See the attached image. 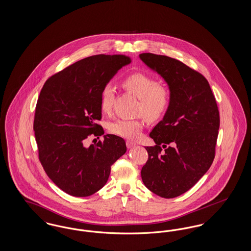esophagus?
Instances as JSON below:
<instances>
[{
    "label": "esophagus",
    "instance_id": "esophagus-1",
    "mask_svg": "<svg viewBox=\"0 0 251 251\" xmlns=\"http://www.w3.org/2000/svg\"><path fill=\"white\" fill-rule=\"evenodd\" d=\"M126 145H127V148H128V149H131V148H133V147L136 146V144L133 143V142H131V141H127Z\"/></svg>",
    "mask_w": 251,
    "mask_h": 251
}]
</instances>
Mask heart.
Masks as SVG:
<instances>
[{"label": "heart", "mask_w": 251, "mask_h": 251, "mask_svg": "<svg viewBox=\"0 0 251 251\" xmlns=\"http://www.w3.org/2000/svg\"><path fill=\"white\" fill-rule=\"evenodd\" d=\"M121 86L129 93L140 100L138 114L149 120L162 118L170 104V92L166 85L157 83L155 79L143 72H134L126 76ZM115 100V87L106 84L102 87L100 96V106L103 113H110ZM143 123L139 120H119L110 125L113 133L135 140L140 137Z\"/></svg>", "instance_id": "obj_1"}]
</instances>
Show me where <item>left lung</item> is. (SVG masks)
<instances>
[{"mask_svg": "<svg viewBox=\"0 0 251 251\" xmlns=\"http://www.w3.org/2000/svg\"><path fill=\"white\" fill-rule=\"evenodd\" d=\"M139 57L164 79L170 92L169 107L150 133L156 145L146 147L149 159L141 177L149 190L172 199L188 191L211 167L219 112L210 84L201 73L166 55L146 52Z\"/></svg>", "mask_w": 251, "mask_h": 251, "instance_id": "left-lung-1", "label": "left lung"}]
</instances>
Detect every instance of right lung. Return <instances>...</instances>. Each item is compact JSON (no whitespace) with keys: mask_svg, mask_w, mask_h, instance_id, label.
Returning a JSON list of instances; mask_svg holds the SVG:
<instances>
[{"mask_svg":"<svg viewBox=\"0 0 251 251\" xmlns=\"http://www.w3.org/2000/svg\"><path fill=\"white\" fill-rule=\"evenodd\" d=\"M125 55L99 54L80 60L50 77L36 103L34 131L39 161L49 178L73 197H88L107 182L112 165L126 143L115 134L86 147L85 139L104 133L100 91L120 69Z\"/></svg>","mask_w":251,"mask_h":251,"instance_id":"add662e5","label":"right lung"}]
</instances>
